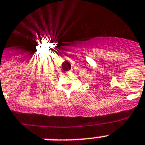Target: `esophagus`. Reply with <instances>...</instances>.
I'll use <instances>...</instances> for the list:
<instances>
[{
  "instance_id": "1",
  "label": "esophagus",
  "mask_w": 145,
  "mask_h": 145,
  "mask_svg": "<svg viewBox=\"0 0 145 145\" xmlns=\"http://www.w3.org/2000/svg\"><path fill=\"white\" fill-rule=\"evenodd\" d=\"M70 72H71V71H67V72H66V74H69V73H70Z\"/></svg>"
}]
</instances>
